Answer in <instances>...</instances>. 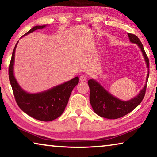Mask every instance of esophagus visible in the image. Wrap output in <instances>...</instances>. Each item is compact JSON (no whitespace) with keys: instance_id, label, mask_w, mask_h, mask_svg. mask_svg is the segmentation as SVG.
I'll return each mask as SVG.
<instances>
[{"instance_id":"34e87169","label":"esophagus","mask_w":157,"mask_h":157,"mask_svg":"<svg viewBox=\"0 0 157 157\" xmlns=\"http://www.w3.org/2000/svg\"><path fill=\"white\" fill-rule=\"evenodd\" d=\"M86 79H87V77L84 75H82L79 77V80H80L81 82H84V81H86Z\"/></svg>"}]
</instances>
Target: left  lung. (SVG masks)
Masks as SVG:
<instances>
[{
  "mask_svg": "<svg viewBox=\"0 0 157 157\" xmlns=\"http://www.w3.org/2000/svg\"><path fill=\"white\" fill-rule=\"evenodd\" d=\"M129 41L132 43L136 44L141 50L146 64L148 68V73L146 78L145 86L136 97L128 101H123L114 97L109 93L104 87L101 86L95 79H89L88 84L90 89L89 100L93 109L98 116L108 119H117L121 118L131 112L142 102L145 96L146 88L150 74V62L145 52L141 41L138 37L133 34L128 33Z\"/></svg>",
  "mask_w": 157,
  "mask_h": 157,
  "instance_id": "obj_1",
  "label": "left lung"
}]
</instances>
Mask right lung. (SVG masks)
I'll return each mask as SVG.
<instances>
[{
	"mask_svg": "<svg viewBox=\"0 0 157 157\" xmlns=\"http://www.w3.org/2000/svg\"><path fill=\"white\" fill-rule=\"evenodd\" d=\"M45 25H36L31 28L24 36L34 30L45 28ZM13 50L9 66V79L14 93L15 100L23 111L33 118L42 121H51L59 117L64 111L73 89L79 82L75 77L65 83L56 86L46 91L37 94H29L19 86L14 75V62L15 50Z\"/></svg>",
	"mask_w": 157,
	"mask_h": 157,
	"instance_id": "obj_1",
	"label": "right lung"
}]
</instances>
